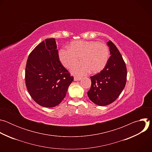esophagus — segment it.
I'll use <instances>...</instances> for the list:
<instances>
[{
	"mask_svg": "<svg viewBox=\"0 0 152 152\" xmlns=\"http://www.w3.org/2000/svg\"><path fill=\"white\" fill-rule=\"evenodd\" d=\"M80 79H81L80 77H74V80H75V81H79V80H80Z\"/></svg>",
	"mask_w": 152,
	"mask_h": 152,
	"instance_id": "34e87169",
	"label": "esophagus"
}]
</instances>
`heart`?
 Returning <instances> with one entry per match:
<instances>
[{
  "instance_id": "b5f03b06",
  "label": "heart",
  "mask_w": 152,
  "mask_h": 152,
  "mask_svg": "<svg viewBox=\"0 0 152 152\" xmlns=\"http://www.w3.org/2000/svg\"><path fill=\"white\" fill-rule=\"evenodd\" d=\"M110 51L102 42L94 41H76L71 43L70 48L59 52L61 62L66 68H71L80 59L82 62L75 65L71 72L73 75L83 76L91 70L93 73L101 72L109 59Z\"/></svg>"
}]
</instances>
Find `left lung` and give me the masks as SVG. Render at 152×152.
<instances>
[{
  "label": "left lung",
  "instance_id": "left-lung-1",
  "mask_svg": "<svg viewBox=\"0 0 152 152\" xmlns=\"http://www.w3.org/2000/svg\"><path fill=\"white\" fill-rule=\"evenodd\" d=\"M111 56L100 73L90 77L91 88L87 94L94 103L106 106L114 102L123 90L127 78L125 62L111 41L107 42Z\"/></svg>",
  "mask_w": 152,
  "mask_h": 152
}]
</instances>
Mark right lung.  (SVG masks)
Returning a JSON list of instances; mask_svg holds the SVG:
<instances>
[{
    "label": "right lung",
    "mask_w": 152,
    "mask_h": 152,
    "mask_svg": "<svg viewBox=\"0 0 152 152\" xmlns=\"http://www.w3.org/2000/svg\"><path fill=\"white\" fill-rule=\"evenodd\" d=\"M25 80L33 100L46 107L58 105L73 80L59 59L55 38H47L37 46L27 60Z\"/></svg>",
    "instance_id": "obj_1"
}]
</instances>
